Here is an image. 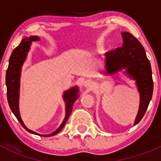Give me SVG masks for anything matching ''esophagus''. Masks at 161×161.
Listing matches in <instances>:
<instances>
[{
  "label": "esophagus",
  "mask_w": 161,
  "mask_h": 161,
  "mask_svg": "<svg viewBox=\"0 0 161 161\" xmlns=\"http://www.w3.org/2000/svg\"><path fill=\"white\" fill-rule=\"evenodd\" d=\"M93 83L91 80H86L84 82V86L86 87V88H91L92 86Z\"/></svg>",
  "instance_id": "esophagus-1"
}]
</instances>
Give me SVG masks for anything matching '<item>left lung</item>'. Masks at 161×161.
<instances>
[{
  "label": "left lung",
  "mask_w": 161,
  "mask_h": 161,
  "mask_svg": "<svg viewBox=\"0 0 161 161\" xmlns=\"http://www.w3.org/2000/svg\"><path fill=\"white\" fill-rule=\"evenodd\" d=\"M123 46L107 52L106 69L114 73L121 69L136 80L140 93V105L135 125L142 120L149 106L153 90V82L150 61L140 42L129 32H122Z\"/></svg>",
  "instance_id": "1"
}]
</instances>
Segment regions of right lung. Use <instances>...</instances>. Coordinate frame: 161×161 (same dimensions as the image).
<instances>
[{
  "instance_id": "1",
  "label": "right lung",
  "mask_w": 161,
  "mask_h": 161,
  "mask_svg": "<svg viewBox=\"0 0 161 161\" xmlns=\"http://www.w3.org/2000/svg\"><path fill=\"white\" fill-rule=\"evenodd\" d=\"M38 40H40V39L37 36H32L30 37L29 39L25 38L24 40H22L20 44L13 50L10 58H9L8 68L7 72H6V86H7V97L9 107H10L11 111L13 112L18 121L22 125V127L25 130L28 131L29 132L40 136V135L35 132V131H31L25 127V125L22 122V119H21L19 111V77H20L21 68H22V64L25 61V57L27 55V52L30 49V44L32 43V42L38 41ZM78 92H79V90H78L77 87H74V88L71 89V90L66 91L64 92V98L66 101V116L64 121L54 132L49 135H44V136L42 135V136L47 137V136H53L55 134H58L63 129V127L65 125L66 121H68L69 116L71 115L73 104H74L76 99L78 98V96H79L78 95Z\"/></svg>"
}]
</instances>
